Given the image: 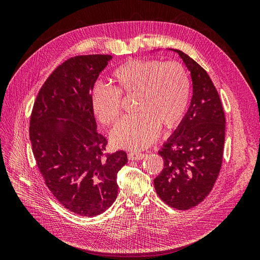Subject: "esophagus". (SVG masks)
<instances>
[{
  "mask_svg": "<svg viewBox=\"0 0 260 260\" xmlns=\"http://www.w3.org/2000/svg\"><path fill=\"white\" fill-rule=\"evenodd\" d=\"M145 157V154L143 153H135V152H130L128 154V158L130 160H140V159H143Z\"/></svg>",
  "mask_w": 260,
  "mask_h": 260,
  "instance_id": "34e87169",
  "label": "esophagus"
}]
</instances>
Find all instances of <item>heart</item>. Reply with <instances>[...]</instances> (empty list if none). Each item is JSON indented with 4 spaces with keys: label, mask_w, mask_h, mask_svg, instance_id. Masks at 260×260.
Instances as JSON below:
<instances>
[{
    "label": "heart",
    "mask_w": 260,
    "mask_h": 260,
    "mask_svg": "<svg viewBox=\"0 0 260 260\" xmlns=\"http://www.w3.org/2000/svg\"><path fill=\"white\" fill-rule=\"evenodd\" d=\"M114 86L98 83L91 92V105L99 120L113 124L121 114V95H135V113L118 122L111 141L119 148L140 151L151 145L164 130L183 120L190 101V78L178 61L132 58L112 74Z\"/></svg>",
    "instance_id": "1"
}]
</instances>
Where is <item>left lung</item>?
<instances>
[{"mask_svg": "<svg viewBox=\"0 0 260 260\" xmlns=\"http://www.w3.org/2000/svg\"><path fill=\"white\" fill-rule=\"evenodd\" d=\"M191 72L193 96L178 129L159 151L164 168L154 180L156 193L168 206L190 209L206 199L222 165L225 116L206 70L176 50Z\"/></svg>", "mask_w": 260, "mask_h": 260, "instance_id": "obj_1", "label": "left lung"}]
</instances>
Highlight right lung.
<instances>
[{
  "label": "right lung",
  "mask_w": 260,
  "mask_h": 260,
  "mask_svg": "<svg viewBox=\"0 0 260 260\" xmlns=\"http://www.w3.org/2000/svg\"><path fill=\"white\" fill-rule=\"evenodd\" d=\"M111 59L94 54L61 62L39 91L30 116L31 147L46 186L66 209L82 217L112 206L117 174L128 161L124 151L105 153L107 140L96 132L91 105L94 83Z\"/></svg>",
  "instance_id": "obj_1"
}]
</instances>
